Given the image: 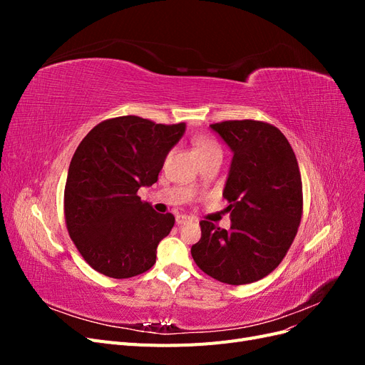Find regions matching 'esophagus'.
Masks as SVG:
<instances>
[{
	"label": "esophagus",
	"mask_w": 365,
	"mask_h": 365,
	"mask_svg": "<svg viewBox=\"0 0 365 365\" xmlns=\"http://www.w3.org/2000/svg\"><path fill=\"white\" fill-rule=\"evenodd\" d=\"M192 217L190 216H187V215H178L176 216V224L178 225H184V224H189V222H192Z\"/></svg>",
	"instance_id": "esophagus-1"
}]
</instances>
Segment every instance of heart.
<instances>
[{
    "label": "heart",
    "instance_id": "obj_1",
    "mask_svg": "<svg viewBox=\"0 0 365 365\" xmlns=\"http://www.w3.org/2000/svg\"><path fill=\"white\" fill-rule=\"evenodd\" d=\"M193 149H195V153L197 155V158L207 155V153L220 152V148L217 143L207 135H196L193 138Z\"/></svg>",
    "mask_w": 365,
    "mask_h": 365
}]
</instances>
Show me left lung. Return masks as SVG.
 Returning a JSON list of instances; mask_svg holds the SVG:
<instances>
[{
  "instance_id": "8db88e82",
  "label": "left lung",
  "mask_w": 365,
  "mask_h": 365,
  "mask_svg": "<svg viewBox=\"0 0 365 365\" xmlns=\"http://www.w3.org/2000/svg\"><path fill=\"white\" fill-rule=\"evenodd\" d=\"M233 150L224 197L231 227L201 220L195 263L227 284L267 277L291 248L303 215V184L295 153L282 132L260 120L210 125Z\"/></svg>"
}]
</instances>
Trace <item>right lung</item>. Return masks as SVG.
Returning a JSON list of instances; mask_svg holds the SVG:
<instances>
[{
    "label": "right lung",
    "mask_w": 365,
    "mask_h": 365,
    "mask_svg": "<svg viewBox=\"0 0 365 365\" xmlns=\"http://www.w3.org/2000/svg\"><path fill=\"white\" fill-rule=\"evenodd\" d=\"M185 130L123 115L103 120L77 146L63 192L68 235L93 269L111 279L146 272L175 224L137 195L157 182L168 152Z\"/></svg>",
    "instance_id": "1"
}]
</instances>
